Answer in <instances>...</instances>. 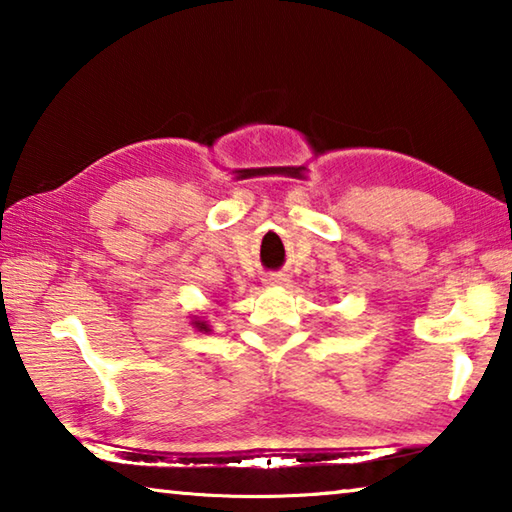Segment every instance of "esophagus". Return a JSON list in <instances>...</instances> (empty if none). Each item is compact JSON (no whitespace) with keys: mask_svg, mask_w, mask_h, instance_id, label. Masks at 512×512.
Wrapping results in <instances>:
<instances>
[{"mask_svg":"<svg viewBox=\"0 0 512 512\" xmlns=\"http://www.w3.org/2000/svg\"><path fill=\"white\" fill-rule=\"evenodd\" d=\"M287 275H280V273H271L264 277V284L266 287H282V284H287Z\"/></svg>","mask_w":512,"mask_h":512,"instance_id":"obj_1","label":"esophagus"}]
</instances>
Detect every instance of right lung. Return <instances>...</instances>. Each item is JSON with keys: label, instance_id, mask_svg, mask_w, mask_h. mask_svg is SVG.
<instances>
[{"label": "right lung", "instance_id": "1", "mask_svg": "<svg viewBox=\"0 0 512 512\" xmlns=\"http://www.w3.org/2000/svg\"><path fill=\"white\" fill-rule=\"evenodd\" d=\"M192 327L196 329V332H201V334L212 332V325H207V320L203 316H192Z\"/></svg>", "mask_w": 512, "mask_h": 512}]
</instances>
